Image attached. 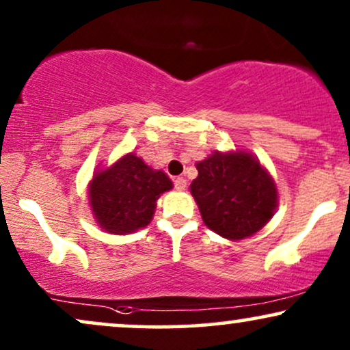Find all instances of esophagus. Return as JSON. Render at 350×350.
<instances>
[{
  "instance_id": "34e87169",
  "label": "esophagus",
  "mask_w": 350,
  "mask_h": 350,
  "mask_svg": "<svg viewBox=\"0 0 350 350\" xmlns=\"http://www.w3.org/2000/svg\"><path fill=\"white\" fill-rule=\"evenodd\" d=\"M174 187H176V190H185V187H187V180H185L184 178H176Z\"/></svg>"
}]
</instances>
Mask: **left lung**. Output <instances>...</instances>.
<instances>
[{
  "instance_id": "left-lung-1",
  "label": "left lung",
  "mask_w": 350,
  "mask_h": 350,
  "mask_svg": "<svg viewBox=\"0 0 350 350\" xmlns=\"http://www.w3.org/2000/svg\"><path fill=\"white\" fill-rule=\"evenodd\" d=\"M190 184L205 226L228 241L252 237L276 213L278 187L267 167L245 150L215 152L197 163Z\"/></svg>"
}]
</instances>
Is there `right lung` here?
<instances>
[{
    "label": "right lung",
    "mask_w": 350,
    "mask_h": 350,
    "mask_svg": "<svg viewBox=\"0 0 350 350\" xmlns=\"http://www.w3.org/2000/svg\"><path fill=\"white\" fill-rule=\"evenodd\" d=\"M172 189L166 172L148 166L134 152L94 172L88 205L96 224L109 234H131L148 226L161 193Z\"/></svg>",
    "instance_id": "right-lung-1"
}]
</instances>
